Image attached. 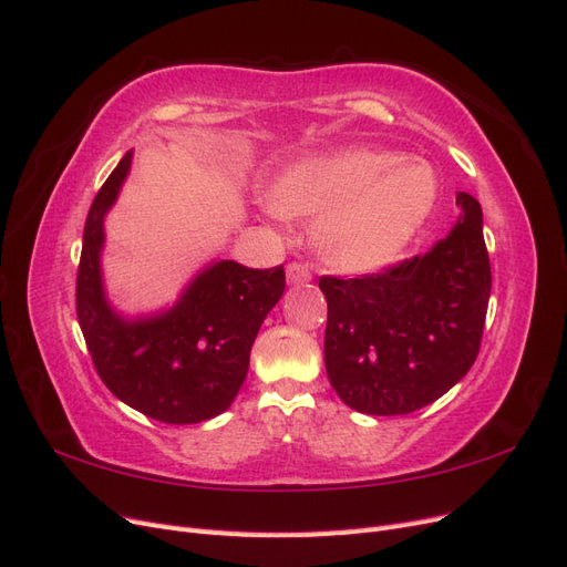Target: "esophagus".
I'll list each match as a JSON object with an SVG mask.
<instances>
[{"label":"esophagus","mask_w":567,"mask_h":567,"mask_svg":"<svg viewBox=\"0 0 567 567\" xmlns=\"http://www.w3.org/2000/svg\"><path fill=\"white\" fill-rule=\"evenodd\" d=\"M310 280V270L303 264H289L287 266V282L289 285H303Z\"/></svg>","instance_id":"1"}]
</instances>
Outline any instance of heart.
I'll return each instance as SVG.
<instances>
[{"instance_id":"obj_1","label":"heart","mask_w":567,"mask_h":567,"mask_svg":"<svg viewBox=\"0 0 567 567\" xmlns=\"http://www.w3.org/2000/svg\"><path fill=\"white\" fill-rule=\"evenodd\" d=\"M435 199L431 164L374 148L295 162L268 188V203L280 216H318L310 243L341 272L391 264L426 224Z\"/></svg>"}]
</instances>
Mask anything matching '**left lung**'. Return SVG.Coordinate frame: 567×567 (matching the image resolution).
<instances>
[{
  "label": "left lung",
  "instance_id": "1",
  "mask_svg": "<svg viewBox=\"0 0 567 567\" xmlns=\"http://www.w3.org/2000/svg\"><path fill=\"white\" fill-rule=\"evenodd\" d=\"M456 224L426 254L374 276L320 280L324 368L351 410L416 412L476 360L492 276L478 199L456 193Z\"/></svg>",
  "mask_w": 567,
  "mask_h": 567
}]
</instances>
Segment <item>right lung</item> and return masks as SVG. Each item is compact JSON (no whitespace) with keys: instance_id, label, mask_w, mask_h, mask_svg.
I'll return each mask as SVG.
<instances>
[{"instance_id":"add662e5","label":"right lung","mask_w":567,"mask_h":567,"mask_svg":"<svg viewBox=\"0 0 567 567\" xmlns=\"http://www.w3.org/2000/svg\"><path fill=\"white\" fill-rule=\"evenodd\" d=\"M126 153L91 203L78 270V318L91 360L122 403L164 424H199L230 408L259 327L285 291L282 266L212 261L174 306L126 318L105 297V214L132 169Z\"/></svg>"}]
</instances>
